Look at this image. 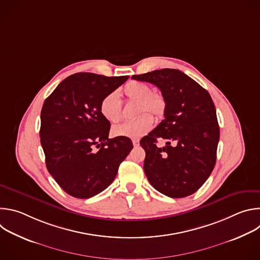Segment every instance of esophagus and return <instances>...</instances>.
Wrapping results in <instances>:
<instances>
[{
	"instance_id": "obj_1",
	"label": "esophagus",
	"mask_w": 260,
	"mask_h": 260,
	"mask_svg": "<svg viewBox=\"0 0 260 260\" xmlns=\"http://www.w3.org/2000/svg\"><path fill=\"white\" fill-rule=\"evenodd\" d=\"M139 144H140V142H139L138 139H134V140H133V145H134L135 147H138Z\"/></svg>"
}]
</instances>
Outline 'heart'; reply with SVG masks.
Listing matches in <instances>:
<instances>
[{"label": "heart", "mask_w": 260, "mask_h": 260, "mask_svg": "<svg viewBox=\"0 0 260 260\" xmlns=\"http://www.w3.org/2000/svg\"><path fill=\"white\" fill-rule=\"evenodd\" d=\"M122 94L129 103H136L135 120L113 127L114 137L138 139L149 132L153 124V118L161 119L167 111V101L162 93L151 91V87L141 81L132 80L122 88ZM121 103L112 92L105 95L100 104L102 116L111 123H117L121 119Z\"/></svg>", "instance_id": "heart-1"}]
</instances>
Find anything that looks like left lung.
<instances>
[{
	"label": "left lung",
	"mask_w": 260,
	"mask_h": 260,
	"mask_svg": "<svg viewBox=\"0 0 260 260\" xmlns=\"http://www.w3.org/2000/svg\"><path fill=\"white\" fill-rule=\"evenodd\" d=\"M157 86L167 101L165 119L140 144L146 152L144 172L160 193L185 198L194 193L216 164L219 125L209 92L186 74L161 69L134 75ZM157 138L166 146H156Z\"/></svg>",
	"instance_id": "1"
}]
</instances>
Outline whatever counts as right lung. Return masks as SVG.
<instances>
[{
	"label": "right lung",
	"instance_id": "right-lung-1",
	"mask_svg": "<svg viewBox=\"0 0 260 260\" xmlns=\"http://www.w3.org/2000/svg\"><path fill=\"white\" fill-rule=\"evenodd\" d=\"M128 76L76 73L61 81L41 110V145L48 172L70 196L89 199L105 190L133 149L128 138L109 139L100 112L103 98Z\"/></svg>",
	"mask_w": 260,
	"mask_h": 260
}]
</instances>
